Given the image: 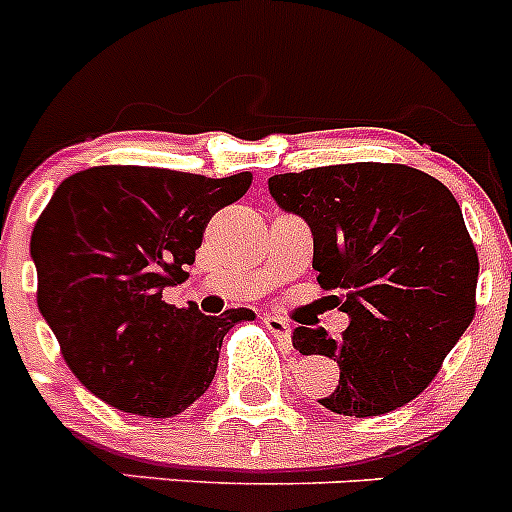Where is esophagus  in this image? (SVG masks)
Segmentation results:
<instances>
[{
	"mask_svg": "<svg viewBox=\"0 0 512 512\" xmlns=\"http://www.w3.org/2000/svg\"><path fill=\"white\" fill-rule=\"evenodd\" d=\"M264 323H266V328L271 330V333H274V336L277 338H282V341H287L289 338V323L284 318H279V315H266L264 318Z\"/></svg>",
	"mask_w": 512,
	"mask_h": 512,
	"instance_id": "34e87169",
	"label": "esophagus"
}]
</instances>
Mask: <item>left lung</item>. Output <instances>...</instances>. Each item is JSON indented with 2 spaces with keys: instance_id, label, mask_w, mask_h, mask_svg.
I'll return each mask as SVG.
<instances>
[{
  "instance_id": "obj_1",
  "label": "left lung",
  "mask_w": 512,
  "mask_h": 512,
  "mask_svg": "<svg viewBox=\"0 0 512 512\" xmlns=\"http://www.w3.org/2000/svg\"><path fill=\"white\" fill-rule=\"evenodd\" d=\"M269 192L312 230V269L330 307L348 315L341 341L295 328L302 356L341 366L320 400L338 415H384L433 382L477 307L479 259L454 194L405 164H338L277 174Z\"/></svg>"
}]
</instances>
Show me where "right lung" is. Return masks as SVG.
Returning a JSON list of instances; mask_svg holds the SVG:
<instances>
[{"label":"right lung","mask_w":512,"mask_h":512,"mask_svg":"<svg viewBox=\"0 0 512 512\" xmlns=\"http://www.w3.org/2000/svg\"><path fill=\"white\" fill-rule=\"evenodd\" d=\"M153 166H94L63 179L30 238L38 307L74 377L122 413L171 418L200 400L220 346L251 310L210 318L164 302L187 279L207 223L251 187Z\"/></svg>","instance_id":"1"}]
</instances>
